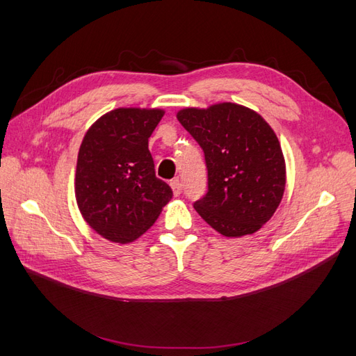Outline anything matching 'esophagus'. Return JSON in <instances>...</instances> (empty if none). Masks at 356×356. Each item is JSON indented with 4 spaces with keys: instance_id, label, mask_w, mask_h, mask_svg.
Masks as SVG:
<instances>
[{
    "instance_id": "esophagus-1",
    "label": "esophagus",
    "mask_w": 356,
    "mask_h": 356,
    "mask_svg": "<svg viewBox=\"0 0 356 356\" xmlns=\"http://www.w3.org/2000/svg\"><path fill=\"white\" fill-rule=\"evenodd\" d=\"M170 187H172V190H174V195H175V196H179V195H181L182 184H181L179 179H174V181H172V182H170Z\"/></svg>"
}]
</instances>
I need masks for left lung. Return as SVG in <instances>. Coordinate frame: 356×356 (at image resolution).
I'll list each match as a JSON object with an SVG mask.
<instances>
[{"label": "left lung", "mask_w": 356, "mask_h": 356, "mask_svg": "<svg viewBox=\"0 0 356 356\" xmlns=\"http://www.w3.org/2000/svg\"><path fill=\"white\" fill-rule=\"evenodd\" d=\"M177 118L207 163L208 191L193 203L197 213L227 238L261 229L285 190V160L272 127L255 111L230 102L186 108Z\"/></svg>", "instance_id": "1"}]
</instances>
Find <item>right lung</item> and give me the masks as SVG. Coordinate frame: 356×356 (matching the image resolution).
Instances as JSON below:
<instances>
[{
  "mask_svg": "<svg viewBox=\"0 0 356 356\" xmlns=\"http://www.w3.org/2000/svg\"><path fill=\"white\" fill-rule=\"evenodd\" d=\"M161 110L118 108L102 115L84 139L75 170V197L90 227L105 239L127 243L145 233L172 199L156 177L148 138Z\"/></svg>",
  "mask_w": 356,
  "mask_h": 356,
  "instance_id": "add662e5",
  "label": "right lung"
}]
</instances>
